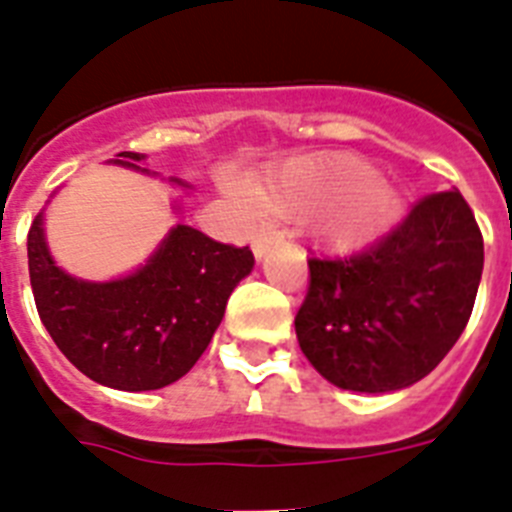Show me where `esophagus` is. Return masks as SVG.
<instances>
[{"instance_id": "obj_1", "label": "esophagus", "mask_w": 512, "mask_h": 512, "mask_svg": "<svg viewBox=\"0 0 512 512\" xmlns=\"http://www.w3.org/2000/svg\"><path fill=\"white\" fill-rule=\"evenodd\" d=\"M279 238H282V235H279L274 228H261L259 233L253 235V241H251L253 256H256V259H264L266 251H269V248L274 246V243H277Z\"/></svg>"}]
</instances>
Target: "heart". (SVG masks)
I'll return each instance as SVG.
<instances>
[{"label": "heart", "instance_id": "b5f03b06", "mask_svg": "<svg viewBox=\"0 0 512 512\" xmlns=\"http://www.w3.org/2000/svg\"><path fill=\"white\" fill-rule=\"evenodd\" d=\"M253 197L282 215L320 217V230L338 248L374 241L402 215L400 194L377 184L366 161L343 153L284 164L253 187Z\"/></svg>", "mask_w": 512, "mask_h": 512}]
</instances>
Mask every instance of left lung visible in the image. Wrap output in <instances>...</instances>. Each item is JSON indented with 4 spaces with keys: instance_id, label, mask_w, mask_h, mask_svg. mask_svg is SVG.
I'll list each match as a JSON object with an SVG mask.
<instances>
[{
    "instance_id": "8db88e82",
    "label": "left lung",
    "mask_w": 512,
    "mask_h": 512,
    "mask_svg": "<svg viewBox=\"0 0 512 512\" xmlns=\"http://www.w3.org/2000/svg\"><path fill=\"white\" fill-rule=\"evenodd\" d=\"M482 264V233L459 189L428 194L364 251L307 259L295 318L302 354L341 390H405L467 328Z\"/></svg>"
}]
</instances>
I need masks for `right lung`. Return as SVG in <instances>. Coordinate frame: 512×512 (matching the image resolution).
<instances>
[{
	"instance_id": "obj_1",
	"label": "right lung",
	"mask_w": 512,
	"mask_h": 512,
	"mask_svg": "<svg viewBox=\"0 0 512 512\" xmlns=\"http://www.w3.org/2000/svg\"><path fill=\"white\" fill-rule=\"evenodd\" d=\"M143 158L122 151L115 164L140 169ZM27 266L38 315L61 354L104 387L146 392L182 379L205 354L230 292L251 274L253 253L176 225L138 271L84 282L56 266L38 212L27 233Z\"/></svg>"
}]
</instances>
